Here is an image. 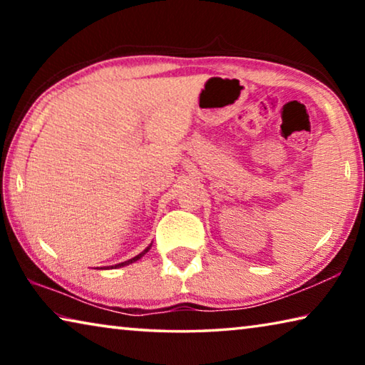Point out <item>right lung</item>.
<instances>
[{"label": "right lung", "mask_w": 365, "mask_h": 365, "mask_svg": "<svg viewBox=\"0 0 365 365\" xmlns=\"http://www.w3.org/2000/svg\"><path fill=\"white\" fill-rule=\"evenodd\" d=\"M148 251H150V246H148V248H146L143 252H140L138 256H135V257H132V259H128V261H125V262H120V264H115V265H109V267H110V269H117V267H123V265L132 264V262H135V261H138L140 257H143Z\"/></svg>", "instance_id": "obj_1"}]
</instances>
